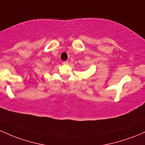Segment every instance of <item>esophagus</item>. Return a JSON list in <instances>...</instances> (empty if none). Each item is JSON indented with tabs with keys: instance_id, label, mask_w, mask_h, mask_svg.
<instances>
[{
	"instance_id": "esophagus-1",
	"label": "esophagus",
	"mask_w": 145,
	"mask_h": 145,
	"mask_svg": "<svg viewBox=\"0 0 145 145\" xmlns=\"http://www.w3.org/2000/svg\"><path fill=\"white\" fill-rule=\"evenodd\" d=\"M63 64L68 65V64H69V63H68V61H63Z\"/></svg>"
}]
</instances>
